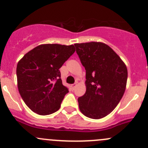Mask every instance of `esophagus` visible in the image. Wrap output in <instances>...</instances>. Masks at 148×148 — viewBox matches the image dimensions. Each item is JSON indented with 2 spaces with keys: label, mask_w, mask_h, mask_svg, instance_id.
<instances>
[{
  "label": "esophagus",
  "mask_w": 148,
  "mask_h": 148,
  "mask_svg": "<svg viewBox=\"0 0 148 148\" xmlns=\"http://www.w3.org/2000/svg\"><path fill=\"white\" fill-rule=\"evenodd\" d=\"M77 83H74V84H71V88H72L73 90H74V89L75 88V87H76V86H77Z\"/></svg>",
  "instance_id": "obj_1"
}]
</instances>
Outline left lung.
<instances>
[{"label": "left lung", "mask_w": 148, "mask_h": 148, "mask_svg": "<svg viewBox=\"0 0 148 148\" xmlns=\"http://www.w3.org/2000/svg\"><path fill=\"white\" fill-rule=\"evenodd\" d=\"M74 46L86 70V92L78 98L80 111L88 118L102 119L112 112L124 95L127 66L103 42L76 43Z\"/></svg>", "instance_id": "obj_1"}]
</instances>
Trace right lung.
<instances>
[{
    "label": "right lung",
    "mask_w": 148,
    "mask_h": 148,
    "mask_svg": "<svg viewBox=\"0 0 148 148\" xmlns=\"http://www.w3.org/2000/svg\"><path fill=\"white\" fill-rule=\"evenodd\" d=\"M74 52L73 45L44 44L29 51L18 61V92L33 112L45 116L60 108L69 90L63 85L59 69Z\"/></svg>",
    "instance_id": "1"
}]
</instances>
